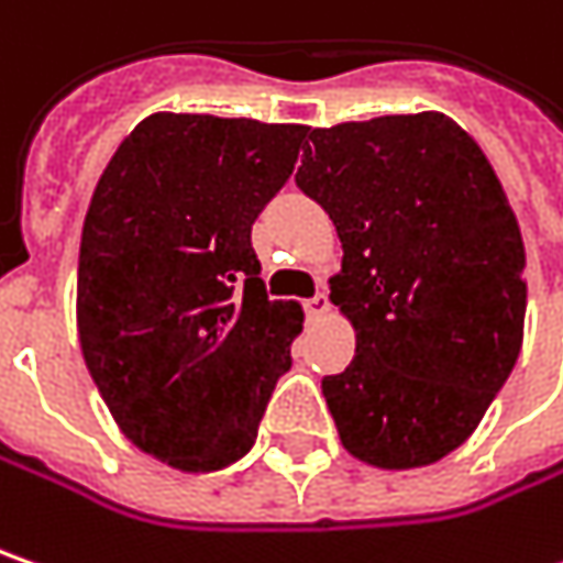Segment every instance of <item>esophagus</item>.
<instances>
[{"instance_id": "esophagus-1", "label": "esophagus", "mask_w": 563, "mask_h": 563, "mask_svg": "<svg viewBox=\"0 0 563 563\" xmlns=\"http://www.w3.org/2000/svg\"><path fill=\"white\" fill-rule=\"evenodd\" d=\"M303 310H307V317H320V313L329 310V297H325L323 291H317V295L303 300Z\"/></svg>"}]
</instances>
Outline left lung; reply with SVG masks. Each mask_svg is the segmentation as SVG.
I'll use <instances>...</instances> for the list:
<instances>
[{
    "mask_svg": "<svg viewBox=\"0 0 563 563\" xmlns=\"http://www.w3.org/2000/svg\"><path fill=\"white\" fill-rule=\"evenodd\" d=\"M295 184L342 240L354 361L323 377L345 450L379 468L453 453L522 345L526 250L475 139L443 113L310 129Z\"/></svg>",
    "mask_w": 563,
    "mask_h": 563,
    "instance_id": "1",
    "label": "left lung"
}]
</instances>
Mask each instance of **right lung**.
Masks as SVG:
<instances>
[{
	"label": "right lung",
	"mask_w": 563,
	"mask_h": 563,
	"mask_svg": "<svg viewBox=\"0 0 563 563\" xmlns=\"http://www.w3.org/2000/svg\"><path fill=\"white\" fill-rule=\"evenodd\" d=\"M307 126L155 113L110 157L81 228L78 339L120 431L180 472L250 453L291 371L300 307L268 300L253 221Z\"/></svg>",
	"instance_id": "1"
}]
</instances>
